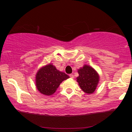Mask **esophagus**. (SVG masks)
Returning a JSON list of instances; mask_svg holds the SVG:
<instances>
[{"label": "esophagus", "instance_id": "1", "mask_svg": "<svg viewBox=\"0 0 132 132\" xmlns=\"http://www.w3.org/2000/svg\"><path fill=\"white\" fill-rule=\"evenodd\" d=\"M69 76L71 77V78H74V75H72V74H71V75H69Z\"/></svg>", "mask_w": 132, "mask_h": 132}]
</instances>
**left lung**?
Listing matches in <instances>:
<instances>
[{"label": "left lung", "instance_id": "obj_1", "mask_svg": "<svg viewBox=\"0 0 132 132\" xmlns=\"http://www.w3.org/2000/svg\"><path fill=\"white\" fill-rule=\"evenodd\" d=\"M78 72L77 82L82 90L89 94L93 93L99 81V76L97 71L91 66L84 65L78 69Z\"/></svg>", "mask_w": 132, "mask_h": 132}]
</instances>
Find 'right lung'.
I'll return each mask as SVG.
<instances>
[{"instance_id": "add662e5", "label": "right lung", "mask_w": 132, "mask_h": 132, "mask_svg": "<svg viewBox=\"0 0 132 132\" xmlns=\"http://www.w3.org/2000/svg\"><path fill=\"white\" fill-rule=\"evenodd\" d=\"M69 78V76L58 71L50 63L40 68L37 72L36 86L40 93L49 96L56 92L62 82Z\"/></svg>"}]
</instances>
